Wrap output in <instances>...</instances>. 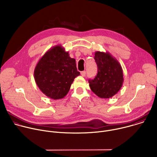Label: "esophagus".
I'll list each match as a JSON object with an SVG mask.
<instances>
[{"label":"esophagus","instance_id":"obj_1","mask_svg":"<svg viewBox=\"0 0 157 157\" xmlns=\"http://www.w3.org/2000/svg\"><path fill=\"white\" fill-rule=\"evenodd\" d=\"M86 72L85 71H81V76H83V77H84V76H86Z\"/></svg>","mask_w":157,"mask_h":157}]
</instances>
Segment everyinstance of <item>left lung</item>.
Returning <instances> with one entry per match:
<instances>
[{
    "mask_svg": "<svg viewBox=\"0 0 157 157\" xmlns=\"http://www.w3.org/2000/svg\"><path fill=\"white\" fill-rule=\"evenodd\" d=\"M94 55L98 74L94 79H89V87L100 98H112L119 91L123 84L122 66L109 52H96Z\"/></svg>",
    "mask_w": 157,
    "mask_h": 157,
    "instance_id": "8db88e82",
    "label": "left lung"
}]
</instances>
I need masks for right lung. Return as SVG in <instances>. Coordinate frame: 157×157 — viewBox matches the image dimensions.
<instances>
[{
	"instance_id": "add662e5",
	"label": "right lung",
	"mask_w": 157,
	"mask_h": 157,
	"mask_svg": "<svg viewBox=\"0 0 157 157\" xmlns=\"http://www.w3.org/2000/svg\"><path fill=\"white\" fill-rule=\"evenodd\" d=\"M79 75L75 59L61 45H56L44 53L34 70V78L41 91L55 100L66 96Z\"/></svg>"
}]
</instances>
